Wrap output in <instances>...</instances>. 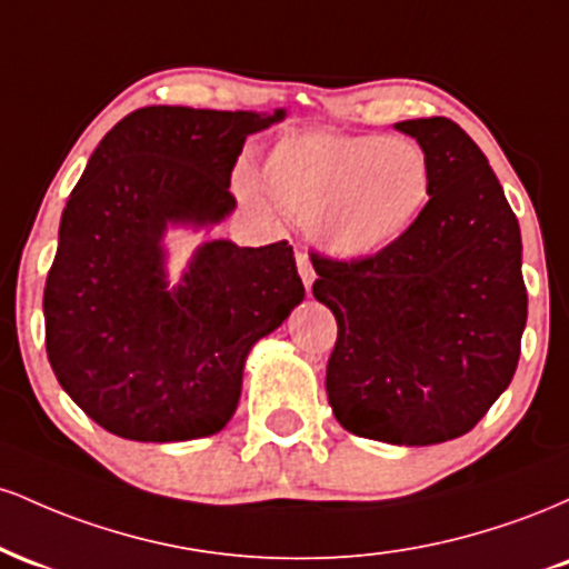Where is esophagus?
Masks as SVG:
<instances>
[{
    "label": "esophagus",
    "mask_w": 569,
    "mask_h": 569,
    "mask_svg": "<svg viewBox=\"0 0 569 569\" xmlns=\"http://www.w3.org/2000/svg\"><path fill=\"white\" fill-rule=\"evenodd\" d=\"M297 270H299V278H302L305 289L310 291L316 272H312V264H310V259H307V253H297Z\"/></svg>",
    "instance_id": "1"
}]
</instances>
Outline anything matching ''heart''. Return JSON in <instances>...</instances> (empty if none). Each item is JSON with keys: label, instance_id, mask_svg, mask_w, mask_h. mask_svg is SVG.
<instances>
[{"label": "heart", "instance_id": "obj_1", "mask_svg": "<svg viewBox=\"0 0 569 569\" xmlns=\"http://www.w3.org/2000/svg\"><path fill=\"white\" fill-rule=\"evenodd\" d=\"M262 184L283 211L307 219L326 253L358 262L401 243L426 217L433 168L409 139L310 130L264 154ZM238 192L262 211V192L248 176L238 179Z\"/></svg>", "mask_w": 569, "mask_h": 569}]
</instances>
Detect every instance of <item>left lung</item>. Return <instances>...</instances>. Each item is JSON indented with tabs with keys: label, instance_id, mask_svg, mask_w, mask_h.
<instances>
[{
	"label": "left lung",
	"instance_id": "obj_1",
	"mask_svg": "<svg viewBox=\"0 0 569 569\" xmlns=\"http://www.w3.org/2000/svg\"><path fill=\"white\" fill-rule=\"evenodd\" d=\"M433 168L426 217L358 262L316 257L337 318L326 393L350 433L430 447L468 433L513 380L527 289L521 232L492 168L447 117L396 122Z\"/></svg>",
	"mask_w": 569,
	"mask_h": 569
}]
</instances>
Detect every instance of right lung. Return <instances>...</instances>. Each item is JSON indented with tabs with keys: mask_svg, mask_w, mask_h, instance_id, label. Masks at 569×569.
<instances>
[{
	"mask_svg": "<svg viewBox=\"0 0 569 569\" xmlns=\"http://www.w3.org/2000/svg\"><path fill=\"white\" fill-rule=\"evenodd\" d=\"M283 117L143 107L90 154L44 283V345L61 388L109 433L147 443L219 433L248 352L305 299L286 240H208L173 283L166 267V232L230 217L246 139Z\"/></svg>",
	"mask_w": 569,
	"mask_h": 569,
	"instance_id": "right-lung-1",
	"label": "right lung"
}]
</instances>
